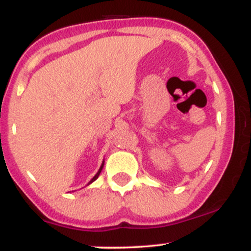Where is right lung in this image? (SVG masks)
I'll return each instance as SVG.
<instances>
[{
    "mask_svg": "<svg viewBox=\"0 0 251 251\" xmlns=\"http://www.w3.org/2000/svg\"><path fill=\"white\" fill-rule=\"evenodd\" d=\"M103 164H105V162H102V164H101V166H100V169H99V171H98V172H97V175H96V176H94V177H93V178H92V179H91V180H89V183L87 184V185H89V184H92V183H93V181H94V180H96L98 177H99L100 172H101V170H102V168H103Z\"/></svg>",
    "mask_w": 251,
    "mask_h": 251,
    "instance_id": "1",
    "label": "right lung"
}]
</instances>
